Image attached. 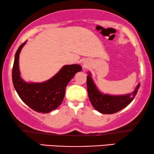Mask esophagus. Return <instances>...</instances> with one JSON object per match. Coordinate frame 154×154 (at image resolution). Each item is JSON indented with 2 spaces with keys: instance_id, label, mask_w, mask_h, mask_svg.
<instances>
[{
  "instance_id": "1",
  "label": "esophagus",
  "mask_w": 154,
  "mask_h": 154,
  "mask_svg": "<svg viewBox=\"0 0 154 154\" xmlns=\"http://www.w3.org/2000/svg\"><path fill=\"white\" fill-rule=\"evenodd\" d=\"M87 66H88L87 64H83V67H84V68H86V67H87Z\"/></svg>"
}]
</instances>
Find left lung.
<instances>
[{
  "label": "left lung",
  "instance_id": "left-lung-1",
  "mask_svg": "<svg viewBox=\"0 0 154 154\" xmlns=\"http://www.w3.org/2000/svg\"><path fill=\"white\" fill-rule=\"evenodd\" d=\"M88 74L87 89L90 102L97 111L104 114H112L125 108L134 100L140 87L139 83L133 92L122 95L104 94L98 90L92 79L91 73L88 72Z\"/></svg>",
  "mask_w": 154,
  "mask_h": 154
}]
</instances>
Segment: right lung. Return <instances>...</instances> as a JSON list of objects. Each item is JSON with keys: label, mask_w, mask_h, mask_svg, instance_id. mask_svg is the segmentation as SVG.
Listing matches in <instances>:
<instances>
[{"label": "right lung", "mask_w": 154, "mask_h": 154, "mask_svg": "<svg viewBox=\"0 0 154 154\" xmlns=\"http://www.w3.org/2000/svg\"><path fill=\"white\" fill-rule=\"evenodd\" d=\"M26 41L17 50L12 68V83L23 102L37 112L48 113L62 104L66 88L75 74L81 71L79 64L64 65L54 76L42 83L26 82L21 77L19 66L20 54Z\"/></svg>", "instance_id": "add662e5"}]
</instances>
